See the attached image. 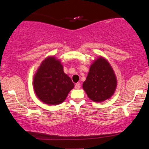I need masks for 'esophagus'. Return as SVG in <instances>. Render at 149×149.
I'll list each match as a JSON object with an SVG mask.
<instances>
[{"label": "esophagus", "instance_id": "obj_1", "mask_svg": "<svg viewBox=\"0 0 149 149\" xmlns=\"http://www.w3.org/2000/svg\"><path fill=\"white\" fill-rule=\"evenodd\" d=\"M80 87H81V86H80V83H76L75 85V89H79V88H80Z\"/></svg>", "mask_w": 149, "mask_h": 149}]
</instances>
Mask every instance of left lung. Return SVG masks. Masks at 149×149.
I'll return each mask as SVG.
<instances>
[{"instance_id":"left-lung-1","label":"left lung","mask_w":149,"mask_h":149,"mask_svg":"<svg viewBox=\"0 0 149 149\" xmlns=\"http://www.w3.org/2000/svg\"><path fill=\"white\" fill-rule=\"evenodd\" d=\"M117 85V78L109 62L99 56L91 64L83 88L91 100L101 102L113 96Z\"/></svg>"}]
</instances>
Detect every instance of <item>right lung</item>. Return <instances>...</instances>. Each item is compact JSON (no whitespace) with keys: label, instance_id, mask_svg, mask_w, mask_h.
Masks as SVG:
<instances>
[{"label":"right lung","instance_id":"right-lung-1","mask_svg":"<svg viewBox=\"0 0 149 149\" xmlns=\"http://www.w3.org/2000/svg\"><path fill=\"white\" fill-rule=\"evenodd\" d=\"M34 90L40 100L48 105L63 102L74 83L64 74L61 61L54 56L45 59L34 75Z\"/></svg>","mask_w":149,"mask_h":149}]
</instances>
